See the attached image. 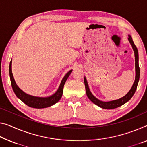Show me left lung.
<instances>
[{
  "mask_svg": "<svg viewBox=\"0 0 147 147\" xmlns=\"http://www.w3.org/2000/svg\"><path fill=\"white\" fill-rule=\"evenodd\" d=\"M128 40L129 42V43L131 45L133 50L134 51L135 54V79L133 84L131 88L129 90L127 94L125 96L121 97V98L117 99V100H111V101H108V102H105V101H102L98 100V98H96L93 94L91 93V91H90L89 85H88L87 79L85 77H84V83H85V91H86V94L88 98L90 99V100L91 102L95 104L96 105L98 106L99 107L104 108V109H113V108H118L119 107H121V105H124L130 100L132 98V96H134V93L136 91L137 85H138L139 80V77H140V69L139 66V53L138 50H137L136 46H135L134 41H133L132 37L130 35H128Z\"/></svg>",
  "mask_w": 147,
  "mask_h": 147,
  "instance_id": "1",
  "label": "left lung"
}]
</instances>
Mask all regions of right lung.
<instances>
[{"mask_svg":"<svg viewBox=\"0 0 147 147\" xmlns=\"http://www.w3.org/2000/svg\"><path fill=\"white\" fill-rule=\"evenodd\" d=\"M72 69L69 70L64 76L62 80V81H61L58 90L53 94L47 97H40L32 96L27 94L18 86L14 80V78H13L12 71V60L10 61V66H9V75H10L11 85H12V87L15 94L20 100H21L22 102L26 104V105H28V107L35 108H47L51 107L56 102H58L62 96L63 89H64L65 83H66L67 79L68 78L69 76L70 75Z\"/></svg>","mask_w":147,"mask_h":147,"instance_id":"add662e5","label":"right lung"}]
</instances>
